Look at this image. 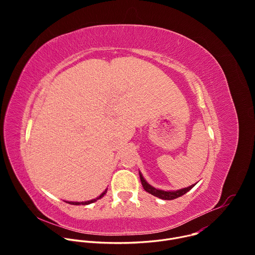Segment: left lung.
<instances>
[{"instance_id": "obj_1", "label": "left lung", "mask_w": 255, "mask_h": 255, "mask_svg": "<svg viewBox=\"0 0 255 255\" xmlns=\"http://www.w3.org/2000/svg\"><path fill=\"white\" fill-rule=\"evenodd\" d=\"M139 175H140V180H141V184H142V187L143 189L146 191L147 193L159 198V199H162V200H174L178 197H181L184 196L186 193H188L191 189H193L195 187V185L191 186V187H188V188H185V189H181V190H178V191H175V192H165V191H160V190H156L155 188L151 187L150 185H148L146 181H145V179L143 178L142 174L139 172Z\"/></svg>"}]
</instances>
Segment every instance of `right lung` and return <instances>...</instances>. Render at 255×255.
Instances as JSON below:
<instances>
[{
    "mask_svg": "<svg viewBox=\"0 0 255 255\" xmlns=\"http://www.w3.org/2000/svg\"><path fill=\"white\" fill-rule=\"evenodd\" d=\"M106 192L107 191H105L99 198H97V199H94V200H91V201H88V202H82V203H80V202H66V203H68V204H71V205H89V204H92V203H94V202H96L97 200H99V199H101L105 194H106Z\"/></svg>",
    "mask_w": 255,
    "mask_h": 255,
    "instance_id": "obj_1",
    "label": "right lung"
}]
</instances>
